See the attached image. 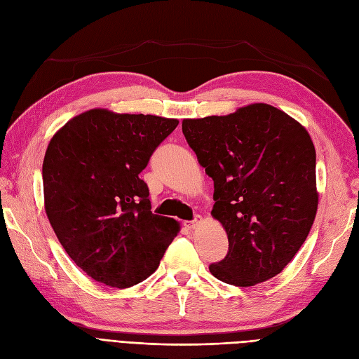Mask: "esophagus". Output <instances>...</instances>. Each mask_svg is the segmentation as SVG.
Returning <instances> with one entry per match:
<instances>
[{
    "label": "esophagus",
    "mask_w": 359,
    "mask_h": 359,
    "mask_svg": "<svg viewBox=\"0 0 359 359\" xmlns=\"http://www.w3.org/2000/svg\"><path fill=\"white\" fill-rule=\"evenodd\" d=\"M202 223V217L196 215V219L191 220V222H184V226L187 227V229H196V227Z\"/></svg>",
    "instance_id": "obj_1"
}]
</instances>
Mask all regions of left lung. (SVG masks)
<instances>
[{
    "label": "left lung",
    "mask_w": 359,
    "mask_h": 359,
    "mask_svg": "<svg viewBox=\"0 0 359 359\" xmlns=\"http://www.w3.org/2000/svg\"><path fill=\"white\" fill-rule=\"evenodd\" d=\"M182 133L214 181L211 215L229 241L211 274L240 287L280 274L306 241L319 203L306 127L253 103L229 115L182 119Z\"/></svg>",
    "instance_id": "1"
}]
</instances>
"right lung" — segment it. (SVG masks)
Segmentation results:
<instances>
[{
  "instance_id": "1",
  "label": "right lung",
  "mask_w": 359,
  "mask_h": 359,
  "mask_svg": "<svg viewBox=\"0 0 359 359\" xmlns=\"http://www.w3.org/2000/svg\"><path fill=\"white\" fill-rule=\"evenodd\" d=\"M178 119L91 109L52 136L43 160L45 211L58 241L86 276L111 287L158 268L180 223L151 212L139 178Z\"/></svg>"
}]
</instances>
